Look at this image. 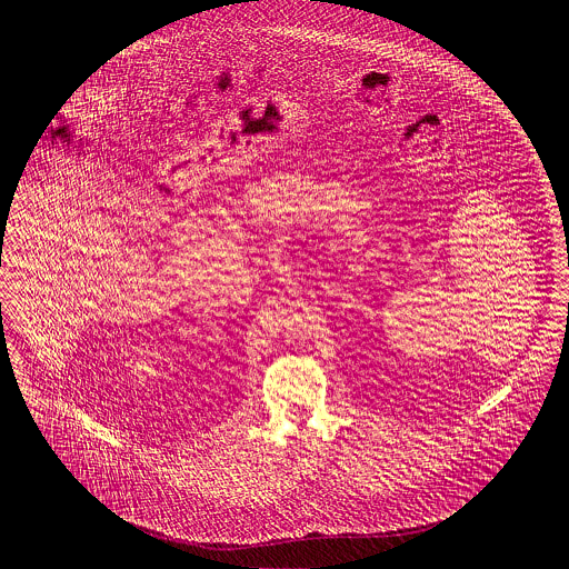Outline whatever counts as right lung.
<instances>
[{"label":"right lung","instance_id":"obj_1","mask_svg":"<svg viewBox=\"0 0 569 569\" xmlns=\"http://www.w3.org/2000/svg\"><path fill=\"white\" fill-rule=\"evenodd\" d=\"M1 230H3V226H1Z\"/></svg>","mask_w":569,"mask_h":569}]
</instances>
